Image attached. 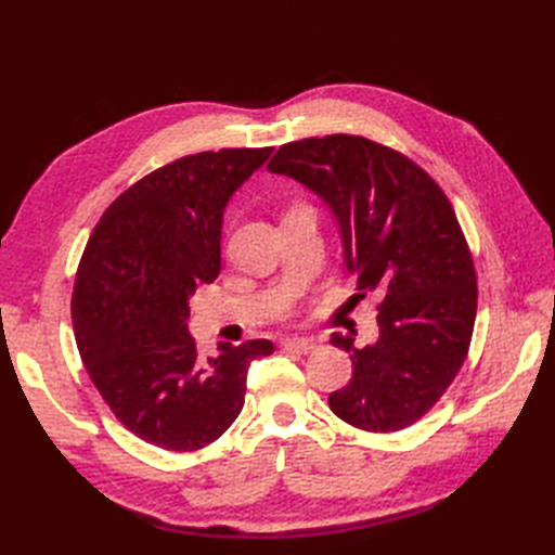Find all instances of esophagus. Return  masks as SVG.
I'll return each mask as SVG.
<instances>
[{"label":"esophagus","mask_w":555,"mask_h":555,"mask_svg":"<svg viewBox=\"0 0 555 555\" xmlns=\"http://www.w3.org/2000/svg\"><path fill=\"white\" fill-rule=\"evenodd\" d=\"M322 347V343H319L317 338H289L282 343V349L287 351H298V354H310V351Z\"/></svg>","instance_id":"esophagus-1"}]
</instances>
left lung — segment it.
Here are the masks:
<instances>
[{
    "label": "left lung",
    "instance_id": "1",
    "mask_svg": "<svg viewBox=\"0 0 555 555\" xmlns=\"http://www.w3.org/2000/svg\"><path fill=\"white\" fill-rule=\"evenodd\" d=\"M268 171L326 201L359 296H382L375 345L331 338L351 359L349 384L328 396L333 414L367 433L416 424L459 375L477 317L473 251L451 201L410 157L354 133L284 143Z\"/></svg>",
    "mask_w": 555,
    "mask_h": 555
}]
</instances>
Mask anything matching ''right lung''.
Masks as SVG:
<instances>
[{
  "label": "right lung",
  "mask_w": 555,
  "mask_h": 555,
  "mask_svg": "<svg viewBox=\"0 0 555 555\" xmlns=\"http://www.w3.org/2000/svg\"><path fill=\"white\" fill-rule=\"evenodd\" d=\"M273 147H222L143 176L96 222L76 271L72 319L86 371L127 430L166 451L204 449L245 405L249 363L271 340L204 361L190 298L220 275L227 201Z\"/></svg>",
  "instance_id": "1"
}]
</instances>
